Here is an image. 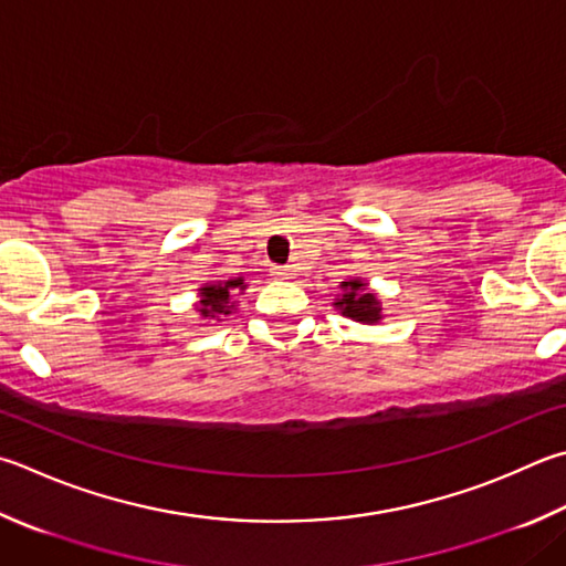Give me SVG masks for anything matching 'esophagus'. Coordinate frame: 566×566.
Returning <instances> with one entry per match:
<instances>
[{"mask_svg": "<svg viewBox=\"0 0 566 566\" xmlns=\"http://www.w3.org/2000/svg\"><path fill=\"white\" fill-rule=\"evenodd\" d=\"M274 274L282 276V280H292L294 270H292V266H274Z\"/></svg>", "mask_w": 566, "mask_h": 566, "instance_id": "obj_1", "label": "esophagus"}]
</instances>
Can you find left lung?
<instances>
[{
  "label": "left lung",
  "mask_w": 566,
  "mask_h": 566,
  "mask_svg": "<svg viewBox=\"0 0 566 566\" xmlns=\"http://www.w3.org/2000/svg\"><path fill=\"white\" fill-rule=\"evenodd\" d=\"M334 306L344 316L354 318V322H361V324L381 322V302L376 300V294L366 290V284L361 280L342 282V300H336Z\"/></svg>",
  "instance_id": "left-lung-1"
}]
</instances>
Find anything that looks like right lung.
<instances>
[{
  "mask_svg": "<svg viewBox=\"0 0 566 566\" xmlns=\"http://www.w3.org/2000/svg\"><path fill=\"white\" fill-rule=\"evenodd\" d=\"M244 280L242 276H234V280L228 282H212L200 286V302H198V312L202 318H218L222 314H230L234 310L232 296L244 290Z\"/></svg>",
  "mask_w": 566,
  "mask_h": 566,
  "instance_id": "right-lung-1",
  "label": "right lung"
}]
</instances>
